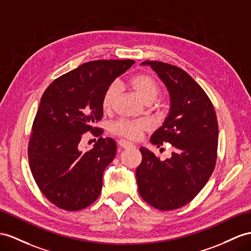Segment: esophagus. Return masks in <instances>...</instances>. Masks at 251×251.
Returning <instances> with one entry per match:
<instances>
[{
    "label": "esophagus",
    "instance_id": "esophagus-1",
    "mask_svg": "<svg viewBox=\"0 0 251 251\" xmlns=\"http://www.w3.org/2000/svg\"><path fill=\"white\" fill-rule=\"evenodd\" d=\"M118 143L121 147H123V149H129V147L134 146L131 142H129V141H126V140H120Z\"/></svg>",
    "mask_w": 251,
    "mask_h": 251
}]
</instances>
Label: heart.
Listing matches in <instances>:
<instances>
[{
	"label": "heart",
	"mask_w": 251,
	"mask_h": 251,
	"mask_svg": "<svg viewBox=\"0 0 251 251\" xmlns=\"http://www.w3.org/2000/svg\"><path fill=\"white\" fill-rule=\"evenodd\" d=\"M129 85L138 98L145 104H151L157 99L160 92L159 83L150 74L140 73L129 79ZM117 83H111L102 96L101 106L104 111H110L118 96ZM151 124L147 120H119L110 125L111 132L128 139H139L143 132L150 129Z\"/></svg>",
	"instance_id": "1"
}]
</instances>
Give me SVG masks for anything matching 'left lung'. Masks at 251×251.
I'll list each match as a JSON object with an SVG mask.
<instances>
[{
    "instance_id": "8db88e82",
    "label": "left lung",
    "mask_w": 251,
    "mask_h": 251,
    "mask_svg": "<svg viewBox=\"0 0 251 251\" xmlns=\"http://www.w3.org/2000/svg\"><path fill=\"white\" fill-rule=\"evenodd\" d=\"M164 83L170 95V111L151 143L175 147L170 159H158L141 147L142 162L137 168L141 197L153 208L169 211L183 207L194 198L214 171L218 125L214 107L202 88L182 69L146 60Z\"/></svg>"
}]
</instances>
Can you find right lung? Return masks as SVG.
Segmentation results:
<instances>
[{
  "instance_id": "right-lung-1",
  "label": "right lung",
  "mask_w": 251,
  "mask_h": 251,
  "mask_svg": "<svg viewBox=\"0 0 251 251\" xmlns=\"http://www.w3.org/2000/svg\"><path fill=\"white\" fill-rule=\"evenodd\" d=\"M133 60H95L55 79L44 91L33 124L28 161L36 183L49 201L67 211L93 203L101 192L102 174L117 153L111 138H100L82 151V133L102 118L106 89Z\"/></svg>"
}]
</instances>
